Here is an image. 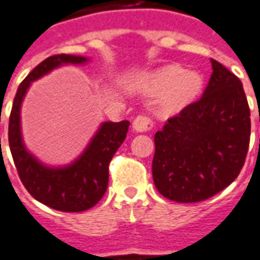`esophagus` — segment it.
Returning a JSON list of instances; mask_svg holds the SVG:
<instances>
[{"label": "esophagus", "mask_w": 260, "mask_h": 260, "mask_svg": "<svg viewBox=\"0 0 260 260\" xmlns=\"http://www.w3.org/2000/svg\"><path fill=\"white\" fill-rule=\"evenodd\" d=\"M132 128L136 132H147L153 128V121L146 115H138L132 122Z\"/></svg>", "instance_id": "esophagus-1"}]
</instances>
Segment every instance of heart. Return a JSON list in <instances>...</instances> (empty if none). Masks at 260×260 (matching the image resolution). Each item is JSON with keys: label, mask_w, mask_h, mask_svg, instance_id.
Listing matches in <instances>:
<instances>
[{"label": "heart", "mask_w": 260, "mask_h": 260, "mask_svg": "<svg viewBox=\"0 0 260 260\" xmlns=\"http://www.w3.org/2000/svg\"><path fill=\"white\" fill-rule=\"evenodd\" d=\"M203 82V75L196 69L185 71L180 65H166L147 75L142 82V89L149 94H160V113L174 114L199 96Z\"/></svg>", "instance_id": "b5f03b06"}]
</instances>
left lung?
Instances as JSON below:
<instances>
[{
    "label": "left lung",
    "mask_w": 260,
    "mask_h": 260,
    "mask_svg": "<svg viewBox=\"0 0 260 260\" xmlns=\"http://www.w3.org/2000/svg\"><path fill=\"white\" fill-rule=\"evenodd\" d=\"M203 96L154 135L152 173L170 201L193 203L223 191L245 163L251 136L249 106L241 80L210 59Z\"/></svg>",
    "instance_id": "1"
}]
</instances>
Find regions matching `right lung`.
I'll return each instance as SVG.
<instances>
[{
    "instance_id": "obj_1",
    "label": "right lung",
    "mask_w": 260,
    "mask_h": 260,
    "mask_svg": "<svg viewBox=\"0 0 260 260\" xmlns=\"http://www.w3.org/2000/svg\"><path fill=\"white\" fill-rule=\"evenodd\" d=\"M89 61L87 57L71 54L44 59L19 85L9 117V149L22 184L36 201L61 212H85L102 199L108 185V164L126 138L129 121L102 122L79 157L67 166L54 167L42 163L25 146L20 108L35 80L62 65H85Z\"/></svg>"
}]
</instances>
